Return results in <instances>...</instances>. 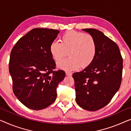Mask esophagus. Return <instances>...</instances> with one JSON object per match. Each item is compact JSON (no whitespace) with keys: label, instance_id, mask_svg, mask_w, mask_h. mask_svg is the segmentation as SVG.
Listing matches in <instances>:
<instances>
[{"label":"esophagus","instance_id":"1","mask_svg":"<svg viewBox=\"0 0 131 131\" xmlns=\"http://www.w3.org/2000/svg\"><path fill=\"white\" fill-rule=\"evenodd\" d=\"M65 73H66V76H70V77H71V76L72 75V72H71L66 71L65 72Z\"/></svg>","mask_w":131,"mask_h":131}]
</instances>
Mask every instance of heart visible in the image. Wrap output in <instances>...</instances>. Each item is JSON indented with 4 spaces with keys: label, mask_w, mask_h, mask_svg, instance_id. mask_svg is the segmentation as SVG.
<instances>
[{
    "label": "heart",
    "mask_w": 131,
    "mask_h": 131,
    "mask_svg": "<svg viewBox=\"0 0 131 131\" xmlns=\"http://www.w3.org/2000/svg\"><path fill=\"white\" fill-rule=\"evenodd\" d=\"M49 51L56 62L65 57L68 52L69 57L60 60L57 66L65 71H73L80 66L85 68L92 63L97 53V45L91 35L71 30L62 35L60 42H52Z\"/></svg>",
    "instance_id": "heart-1"
}]
</instances>
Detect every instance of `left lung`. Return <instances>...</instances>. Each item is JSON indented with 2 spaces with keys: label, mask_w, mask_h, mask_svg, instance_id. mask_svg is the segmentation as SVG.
I'll return each instance as SVG.
<instances>
[{
  "label": "left lung",
  "mask_w": 131,
  "mask_h": 131,
  "mask_svg": "<svg viewBox=\"0 0 131 131\" xmlns=\"http://www.w3.org/2000/svg\"><path fill=\"white\" fill-rule=\"evenodd\" d=\"M94 38L97 53L90 65L74 73L76 102L82 108L95 111L108 104L120 88L123 59L114 41L95 29H83Z\"/></svg>",
  "instance_id": "1"
}]
</instances>
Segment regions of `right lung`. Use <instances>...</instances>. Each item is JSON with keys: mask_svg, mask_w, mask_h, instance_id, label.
<instances>
[{"mask_svg": "<svg viewBox=\"0 0 131 131\" xmlns=\"http://www.w3.org/2000/svg\"><path fill=\"white\" fill-rule=\"evenodd\" d=\"M60 32L33 29L17 41L10 53L9 72L15 96L28 108L40 110L51 105L65 72L54 71L55 62L49 47Z\"/></svg>", "mask_w": 131, "mask_h": 131, "instance_id": "1", "label": "right lung"}]
</instances>
